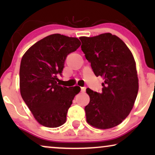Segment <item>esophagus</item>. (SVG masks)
<instances>
[{
	"mask_svg": "<svg viewBox=\"0 0 155 155\" xmlns=\"http://www.w3.org/2000/svg\"><path fill=\"white\" fill-rule=\"evenodd\" d=\"M86 90V87H81V92H84Z\"/></svg>",
	"mask_w": 155,
	"mask_h": 155,
	"instance_id": "1",
	"label": "esophagus"
}]
</instances>
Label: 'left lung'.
<instances>
[{"instance_id":"left-lung-1","label":"left lung","mask_w":155,"mask_h":155,"mask_svg":"<svg viewBox=\"0 0 155 155\" xmlns=\"http://www.w3.org/2000/svg\"><path fill=\"white\" fill-rule=\"evenodd\" d=\"M80 39L94 75L104 80L101 93L86 90L90 99L84 108L87 122L99 129L114 128L129 115L136 99L139 85L134 57L111 33Z\"/></svg>"}]
</instances>
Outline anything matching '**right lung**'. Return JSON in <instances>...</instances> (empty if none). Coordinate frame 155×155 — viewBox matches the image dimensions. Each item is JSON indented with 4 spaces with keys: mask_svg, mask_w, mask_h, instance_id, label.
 Segmentation results:
<instances>
[{
    "mask_svg": "<svg viewBox=\"0 0 155 155\" xmlns=\"http://www.w3.org/2000/svg\"><path fill=\"white\" fill-rule=\"evenodd\" d=\"M81 45L76 37L54 34L39 40L23 55L20 68V90L23 100L37 121L57 128L66 121L68 110L80 92L78 86L58 83L69 54Z\"/></svg>",
    "mask_w": 155,
    "mask_h": 155,
    "instance_id": "1",
    "label": "right lung"
}]
</instances>
